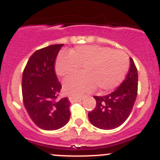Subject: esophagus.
Listing matches in <instances>:
<instances>
[{
    "label": "esophagus",
    "mask_w": 160,
    "mask_h": 160,
    "mask_svg": "<svg viewBox=\"0 0 160 160\" xmlns=\"http://www.w3.org/2000/svg\"><path fill=\"white\" fill-rule=\"evenodd\" d=\"M82 97H74V96H69V100L70 102H74L81 101L82 99Z\"/></svg>",
    "instance_id": "esophagus-1"
}]
</instances>
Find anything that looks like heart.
Segmentation results:
<instances>
[{"label":"heart","instance_id":"heart-1","mask_svg":"<svg viewBox=\"0 0 160 160\" xmlns=\"http://www.w3.org/2000/svg\"><path fill=\"white\" fill-rule=\"evenodd\" d=\"M82 73L67 78L63 82L64 91L69 95L80 97L98 87L107 91L118 87L129 67L128 54L122 50H114L99 46H81L69 53H61L55 62V71L66 77L79 71Z\"/></svg>","mask_w":160,"mask_h":160}]
</instances>
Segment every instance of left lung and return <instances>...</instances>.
Instances as JSON below:
<instances>
[{"label": "left lung", "mask_w": 160, "mask_h": 160, "mask_svg": "<svg viewBox=\"0 0 160 160\" xmlns=\"http://www.w3.org/2000/svg\"><path fill=\"white\" fill-rule=\"evenodd\" d=\"M126 79L116 90L105 96H94L96 107L88 113L90 122L96 128L111 130L125 122L131 114L138 93V70L132 58Z\"/></svg>", "instance_id": "1"}]
</instances>
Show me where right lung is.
<instances>
[{"label": "right lung", "mask_w": 160, "mask_h": 160, "mask_svg": "<svg viewBox=\"0 0 160 160\" xmlns=\"http://www.w3.org/2000/svg\"><path fill=\"white\" fill-rule=\"evenodd\" d=\"M63 45H52L35 51L22 74L25 110L38 128L47 131L62 128L70 117L68 98L58 99L62 85L55 73V60Z\"/></svg>", "instance_id": "right-lung-1"}]
</instances>
